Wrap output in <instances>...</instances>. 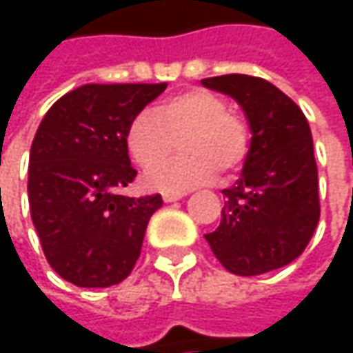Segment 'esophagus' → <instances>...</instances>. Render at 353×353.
I'll return each instance as SVG.
<instances>
[{"label":"esophagus","instance_id":"esophagus-1","mask_svg":"<svg viewBox=\"0 0 353 353\" xmlns=\"http://www.w3.org/2000/svg\"><path fill=\"white\" fill-rule=\"evenodd\" d=\"M179 198H183L181 192H163V200H165V202H176Z\"/></svg>","mask_w":353,"mask_h":353}]
</instances>
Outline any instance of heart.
Listing matches in <instances>:
<instances>
[{"instance_id":"heart-1","label":"heart","mask_w":353,"mask_h":353,"mask_svg":"<svg viewBox=\"0 0 353 353\" xmlns=\"http://www.w3.org/2000/svg\"><path fill=\"white\" fill-rule=\"evenodd\" d=\"M177 138L184 155L164 164ZM126 149L139 168H156L145 177L149 188L183 192L208 183L216 172L235 174L249 151V126L221 94L192 88L168 98L155 112H139L126 128Z\"/></svg>"}]
</instances>
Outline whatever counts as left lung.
Listing matches in <instances>:
<instances>
[{
    "mask_svg": "<svg viewBox=\"0 0 353 353\" xmlns=\"http://www.w3.org/2000/svg\"><path fill=\"white\" fill-rule=\"evenodd\" d=\"M202 85L237 100L251 128L241 177L223 190L221 225L204 237L231 274L259 276L284 268L309 245L321 214L309 122L261 77L233 73L202 79Z\"/></svg>",
    "mask_w": 353,
    "mask_h": 353,
    "instance_id": "obj_1",
    "label": "left lung"
}]
</instances>
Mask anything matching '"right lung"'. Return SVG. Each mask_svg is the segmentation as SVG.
Returning <instances> with one entry per match:
<instances>
[{
    "instance_id": "obj_1",
    "label": "right lung",
    "mask_w": 353,
    "mask_h": 353,
    "mask_svg": "<svg viewBox=\"0 0 353 353\" xmlns=\"http://www.w3.org/2000/svg\"><path fill=\"white\" fill-rule=\"evenodd\" d=\"M168 83H88L59 98L36 130L28 202L46 261L67 282L108 288L134 268L159 194L122 196L134 176L130 120Z\"/></svg>"
}]
</instances>
